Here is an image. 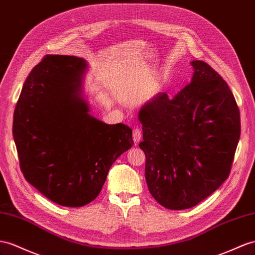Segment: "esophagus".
Masks as SVG:
<instances>
[{"label":"esophagus","instance_id":"34e87169","mask_svg":"<svg viewBox=\"0 0 255 255\" xmlns=\"http://www.w3.org/2000/svg\"><path fill=\"white\" fill-rule=\"evenodd\" d=\"M132 136H133V142H134V144H135V145H136V144H139V142H140V140H141V138H142V132H141V130H140V129H138V128L133 129Z\"/></svg>","mask_w":255,"mask_h":255}]
</instances>
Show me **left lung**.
Masks as SVG:
<instances>
[{
  "label": "left lung",
  "mask_w": 255,
  "mask_h": 255,
  "mask_svg": "<svg viewBox=\"0 0 255 255\" xmlns=\"http://www.w3.org/2000/svg\"><path fill=\"white\" fill-rule=\"evenodd\" d=\"M191 83L173 98L159 93L139 111L149 193L162 207L199 204L231 172L240 113L227 83L204 61L191 62Z\"/></svg>",
  "instance_id": "obj_1"
}]
</instances>
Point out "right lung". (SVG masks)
Segmentation results:
<instances>
[{"label": "right lung", "mask_w": 255, "mask_h": 255, "mask_svg": "<svg viewBox=\"0 0 255 255\" xmlns=\"http://www.w3.org/2000/svg\"><path fill=\"white\" fill-rule=\"evenodd\" d=\"M87 68L75 56H45L23 84L12 122L23 177L64 207L93 201L113 162L133 144L128 126L89 114L83 90Z\"/></svg>", "instance_id": "right-lung-1"}]
</instances>
